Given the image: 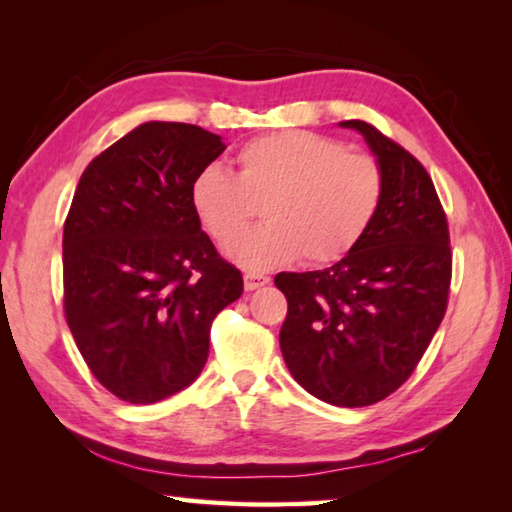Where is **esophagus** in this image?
<instances>
[{"mask_svg":"<svg viewBox=\"0 0 512 512\" xmlns=\"http://www.w3.org/2000/svg\"><path fill=\"white\" fill-rule=\"evenodd\" d=\"M264 284H268V277L262 275V273H246L244 275V287L246 291H255L259 287H264Z\"/></svg>","mask_w":512,"mask_h":512,"instance_id":"obj_1","label":"esophagus"}]
</instances>
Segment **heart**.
I'll use <instances>...</instances> for the list:
<instances>
[{
    "label": "heart",
    "instance_id": "1",
    "mask_svg": "<svg viewBox=\"0 0 512 512\" xmlns=\"http://www.w3.org/2000/svg\"><path fill=\"white\" fill-rule=\"evenodd\" d=\"M235 164L237 176L216 164L198 171L189 203L221 246L243 236L254 203H265L269 223L228 250L253 271L296 257L339 262L366 235L384 196V171L370 153L345 151L341 142L307 131L255 137L235 153Z\"/></svg>",
    "mask_w": 512,
    "mask_h": 512
}]
</instances>
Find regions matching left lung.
<instances>
[{
    "instance_id": "8db88e82",
    "label": "left lung",
    "mask_w": 512,
    "mask_h": 512,
    "mask_svg": "<svg viewBox=\"0 0 512 512\" xmlns=\"http://www.w3.org/2000/svg\"><path fill=\"white\" fill-rule=\"evenodd\" d=\"M384 171L366 235L325 271L277 273L287 296L280 348L293 379L334 406H370L395 393L443 323L452 246L443 203L422 162L361 119Z\"/></svg>"
}]
</instances>
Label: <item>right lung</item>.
<instances>
[{"instance_id": "obj_1", "label": "right lung", "mask_w": 512, "mask_h": 512, "mask_svg": "<svg viewBox=\"0 0 512 512\" xmlns=\"http://www.w3.org/2000/svg\"><path fill=\"white\" fill-rule=\"evenodd\" d=\"M225 151L219 135L146 121L99 153L63 228V309L99 384L153 404L201 375L212 320L244 293L189 203L194 176Z\"/></svg>"}]
</instances>
